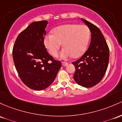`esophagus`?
Here are the masks:
<instances>
[{
  "label": "esophagus",
  "instance_id": "obj_1",
  "mask_svg": "<svg viewBox=\"0 0 122 122\" xmlns=\"http://www.w3.org/2000/svg\"><path fill=\"white\" fill-rule=\"evenodd\" d=\"M62 65H63L64 66H67V65H68V62H64V61H62Z\"/></svg>",
  "mask_w": 122,
  "mask_h": 122
}]
</instances>
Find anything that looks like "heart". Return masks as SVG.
Listing matches in <instances>:
<instances>
[{"instance_id": "1", "label": "heart", "mask_w": 122, "mask_h": 122, "mask_svg": "<svg viewBox=\"0 0 122 122\" xmlns=\"http://www.w3.org/2000/svg\"><path fill=\"white\" fill-rule=\"evenodd\" d=\"M90 38V30L86 25L68 24L53 30V34L46 35L45 46L53 56H56L63 45L64 48L60 54L62 59L79 57L85 53Z\"/></svg>"}]
</instances>
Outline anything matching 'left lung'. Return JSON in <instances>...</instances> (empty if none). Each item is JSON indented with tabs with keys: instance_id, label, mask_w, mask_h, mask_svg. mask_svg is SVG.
Here are the masks:
<instances>
[{
	"instance_id": "left-lung-1",
	"label": "left lung",
	"mask_w": 122,
	"mask_h": 122,
	"mask_svg": "<svg viewBox=\"0 0 122 122\" xmlns=\"http://www.w3.org/2000/svg\"><path fill=\"white\" fill-rule=\"evenodd\" d=\"M92 33L90 46L77 61L72 62L75 66V81L85 87H92L98 84L105 75L109 63V50L102 32L97 26L81 18Z\"/></svg>"
}]
</instances>
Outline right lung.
I'll return each instance as SVG.
<instances>
[{"mask_svg": "<svg viewBox=\"0 0 122 122\" xmlns=\"http://www.w3.org/2000/svg\"><path fill=\"white\" fill-rule=\"evenodd\" d=\"M47 21L31 23L18 35L13 49L15 67L22 82L30 89L41 90L54 81L61 62L48 53L44 45Z\"/></svg>", "mask_w": 122, "mask_h": 122, "instance_id": "obj_1", "label": "right lung"}]
</instances>
